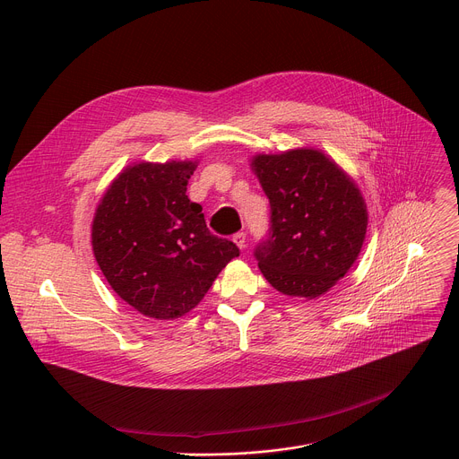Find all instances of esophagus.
Listing matches in <instances>:
<instances>
[{
  "label": "esophagus",
  "mask_w": 459,
  "mask_h": 459,
  "mask_svg": "<svg viewBox=\"0 0 459 459\" xmlns=\"http://www.w3.org/2000/svg\"><path fill=\"white\" fill-rule=\"evenodd\" d=\"M232 241L238 245V248H245L247 247V236H245V232H236L234 236H232Z\"/></svg>",
  "instance_id": "1"
}]
</instances>
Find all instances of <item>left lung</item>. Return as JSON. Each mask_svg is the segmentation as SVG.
Returning a JSON list of instances; mask_svg holds the SVG:
<instances>
[{"label": "left lung", "mask_w": 459, "mask_h": 459, "mask_svg": "<svg viewBox=\"0 0 459 459\" xmlns=\"http://www.w3.org/2000/svg\"><path fill=\"white\" fill-rule=\"evenodd\" d=\"M250 167L271 202V234L254 255L281 294L314 299L358 259L368 223L354 179L326 154L303 147L255 154Z\"/></svg>", "instance_id": "8db88e82"}]
</instances>
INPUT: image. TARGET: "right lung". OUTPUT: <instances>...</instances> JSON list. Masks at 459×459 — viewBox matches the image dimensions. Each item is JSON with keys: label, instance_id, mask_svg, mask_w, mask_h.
<instances>
[{"label": "right lung", "instance_id": "1", "mask_svg": "<svg viewBox=\"0 0 459 459\" xmlns=\"http://www.w3.org/2000/svg\"><path fill=\"white\" fill-rule=\"evenodd\" d=\"M198 160L125 167L92 220V250L112 290L147 317L190 312L239 248L211 234L186 185Z\"/></svg>", "mask_w": 459, "mask_h": 459}]
</instances>
